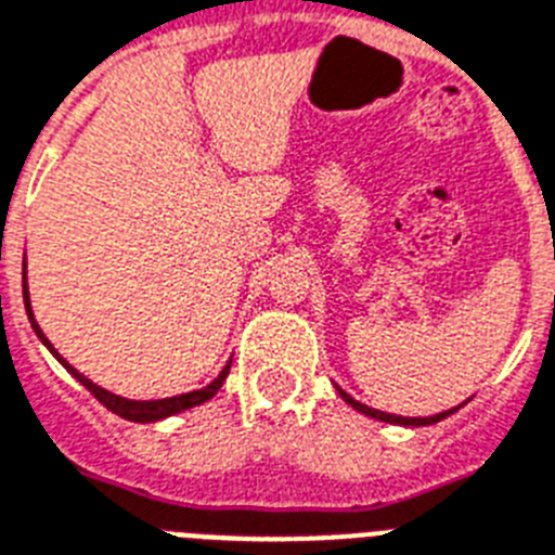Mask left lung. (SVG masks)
I'll use <instances>...</instances> for the list:
<instances>
[{"label": "left lung", "mask_w": 555, "mask_h": 555, "mask_svg": "<svg viewBox=\"0 0 555 555\" xmlns=\"http://www.w3.org/2000/svg\"><path fill=\"white\" fill-rule=\"evenodd\" d=\"M338 392H340V398H344V401L349 403V406H354V410L363 412V415H370V418H378V421H387V424H401V427H427V424H436V421L447 418V415H453V412L461 406V403H459L455 410L438 412V415H429V418H403V415H389V412L372 410V406H366V403L354 401L352 396H347V392H344V389H340V387H338Z\"/></svg>", "instance_id": "1"}]
</instances>
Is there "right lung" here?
<instances>
[{"label": "right lung", "instance_id": "right-lung-1", "mask_svg": "<svg viewBox=\"0 0 555 555\" xmlns=\"http://www.w3.org/2000/svg\"><path fill=\"white\" fill-rule=\"evenodd\" d=\"M22 298H25V312H28L30 326H34V332H37V338L42 340V344H46L48 349H51L53 358H56V361H60L62 366H65V370H68L70 375H74V378H77L79 384H82V387H86L88 392H91V396H94L96 401L102 403V406H108L111 412H117L119 418H126V421H137V424H152V421L168 418V415H177V412L192 410V406H201V403H206L208 398L215 396L217 389L223 387L225 375H229V366H232V361H229L223 366V372H220V375H217V378L211 380L208 387L194 389V392H185V396L159 398V401H131V398H119V396H114V392H108V389L96 387L94 380H88L86 375H82V372L74 370V366H70V363L65 361V358H62V354L56 352V349H53V344L46 338V335H42L37 318H34V312H30V295H28V283H25V281H22Z\"/></svg>", "mask_w": 555, "mask_h": 555}]
</instances>
